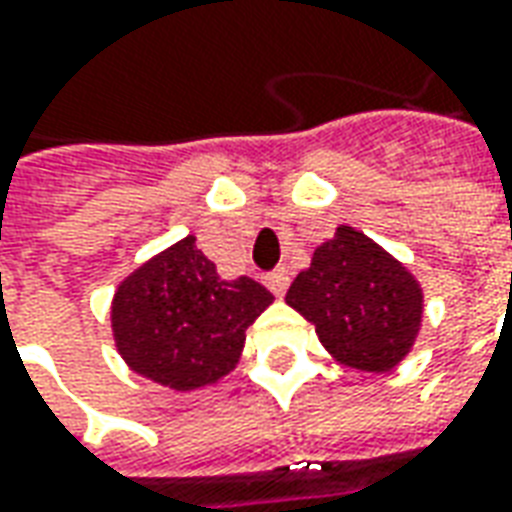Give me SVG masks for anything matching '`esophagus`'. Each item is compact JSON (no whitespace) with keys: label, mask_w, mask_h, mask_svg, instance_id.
Wrapping results in <instances>:
<instances>
[{"label":"esophagus","mask_w":512,"mask_h":512,"mask_svg":"<svg viewBox=\"0 0 512 512\" xmlns=\"http://www.w3.org/2000/svg\"><path fill=\"white\" fill-rule=\"evenodd\" d=\"M288 274L285 271H271V274H266V285L268 291L274 293V296H282V293L288 291Z\"/></svg>","instance_id":"34e87169"}]
</instances>
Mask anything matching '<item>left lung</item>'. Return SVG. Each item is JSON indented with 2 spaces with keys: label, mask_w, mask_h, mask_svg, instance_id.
I'll list each match as a JSON object with an SVG mask.
<instances>
[{
  "label": "left lung",
  "mask_w": 512,
  "mask_h": 512,
  "mask_svg": "<svg viewBox=\"0 0 512 512\" xmlns=\"http://www.w3.org/2000/svg\"><path fill=\"white\" fill-rule=\"evenodd\" d=\"M285 302L316 324L318 341L341 363L388 371L410 352L421 321L416 280L385 249L352 227L313 252Z\"/></svg>",
  "instance_id": "obj_1"
}]
</instances>
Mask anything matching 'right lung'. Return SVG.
Wrapping results in <instances>:
<instances>
[{"mask_svg":"<svg viewBox=\"0 0 512 512\" xmlns=\"http://www.w3.org/2000/svg\"><path fill=\"white\" fill-rule=\"evenodd\" d=\"M271 299L249 277L221 280L188 235L121 282L113 332L138 374L174 391H196L232 371L246 327Z\"/></svg>","mask_w":512,"mask_h":512,"instance_id":"add662e5","label":"right lung"}]
</instances>
